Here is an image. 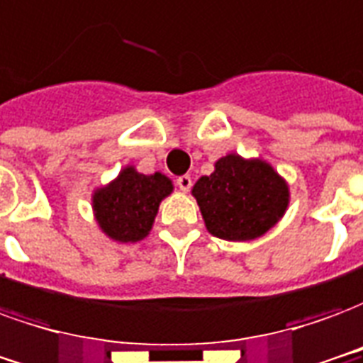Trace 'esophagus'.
<instances>
[{
    "label": "esophagus",
    "mask_w": 363,
    "mask_h": 363,
    "mask_svg": "<svg viewBox=\"0 0 363 363\" xmlns=\"http://www.w3.org/2000/svg\"><path fill=\"white\" fill-rule=\"evenodd\" d=\"M191 184H194V179H191V176H179L177 177V187L182 189V191H189V187H191Z\"/></svg>",
    "instance_id": "34e87169"
}]
</instances>
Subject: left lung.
<instances>
[{"instance_id":"1","label":"left lung","mask_w":363,"mask_h":363,"mask_svg":"<svg viewBox=\"0 0 363 363\" xmlns=\"http://www.w3.org/2000/svg\"><path fill=\"white\" fill-rule=\"evenodd\" d=\"M211 235L248 242L264 236L289 207V184L269 162L230 152L191 187Z\"/></svg>"}]
</instances>
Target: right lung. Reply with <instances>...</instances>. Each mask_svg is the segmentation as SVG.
Segmentation results:
<instances>
[{
  "label": "right lung",
  "mask_w": 363,
  "mask_h": 363,
  "mask_svg": "<svg viewBox=\"0 0 363 363\" xmlns=\"http://www.w3.org/2000/svg\"><path fill=\"white\" fill-rule=\"evenodd\" d=\"M172 191L174 182L162 172L146 176L135 166H125L109 184L94 189L95 223L115 242H140L150 235L158 207Z\"/></svg>",
  "instance_id": "obj_1"
}]
</instances>
